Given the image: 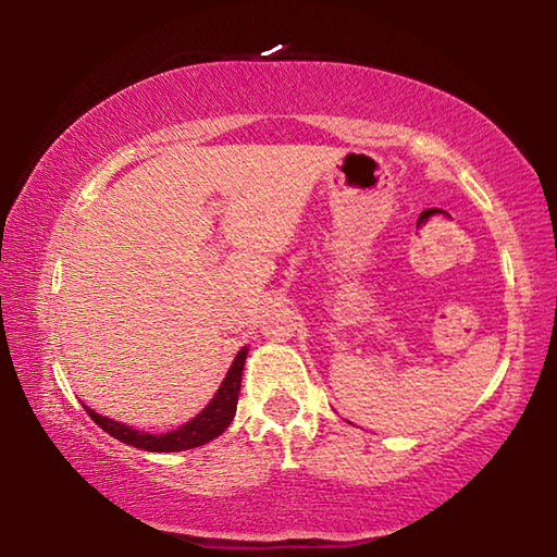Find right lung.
Instances as JSON below:
<instances>
[{
	"label": "right lung",
	"mask_w": 557,
	"mask_h": 557,
	"mask_svg": "<svg viewBox=\"0 0 557 557\" xmlns=\"http://www.w3.org/2000/svg\"><path fill=\"white\" fill-rule=\"evenodd\" d=\"M245 356H248V348H240L238 356H235L233 366L228 369V375L221 383L219 393L213 395V400L206 405V408L196 414L194 420H188L186 425H182L174 432H166V435H147V432H137L127 425H120V422L102 418V414L92 412L86 405V412L92 418L98 428H102L125 445L147 449V451H182V449H191L206 445L213 437H219L221 432L231 425L233 414H235V405H238V393H240V375H243V366H245Z\"/></svg>",
	"instance_id": "right-lung-1"
}]
</instances>
